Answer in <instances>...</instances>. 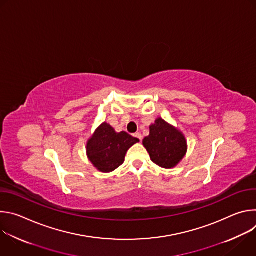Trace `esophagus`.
Instances as JSON below:
<instances>
[{"label": "esophagus", "instance_id": "34e87169", "mask_svg": "<svg viewBox=\"0 0 256 256\" xmlns=\"http://www.w3.org/2000/svg\"><path fill=\"white\" fill-rule=\"evenodd\" d=\"M134 138H138L140 140H142V134H140V132H136V134H134Z\"/></svg>", "mask_w": 256, "mask_h": 256}]
</instances>
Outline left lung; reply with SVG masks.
Returning a JSON list of instances; mask_svg holds the SVG:
<instances>
[{
  "label": "left lung",
  "mask_w": 256,
  "mask_h": 256,
  "mask_svg": "<svg viewBox=\"0 0 256 256\" xmlns=\"http://www.w3.org/2000/svg\"><path fill=\"white\" fill-rule=\"evenodd\" d=\"M142 144L151 160L163 168L176 166L186 152L184 134L162 118H158L150 126V134L144 138Z\"/></svg>",
  "instance_id": "obj_1"
}]
</instances>
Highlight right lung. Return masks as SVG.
Returning <instances> with one entry per match:
<instances>
[{
	"label": "right lung",
	"instance_id": "obj_1",
	"mask_svg": "<svg viewBox=\"0 0 256 256\" xmlns=\"http://www.w3.org/2000/svg\"><path fill=\"white\" fill-rule=\"evenodd\" d=\"M138 142L126 132H116L104 122L87 144L88 157L99 171L110 172L124 163L128 150Z\"/></svg>",
	"mask_w": 256,
	"mask_h": 256
}]
</instances>
